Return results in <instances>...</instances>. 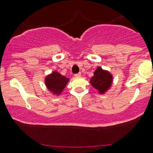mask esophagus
Here are the masks:
<instances>
[{
  "mask_svg": "<svg viewBox=\"0 0 153 153\" xmlns=\"http://www.w3.org/2000/svg\"><path fill=\"white\" fill-rule=\"evenodd\" d=\"M81 75V72H78V73H76V74H75V77H80Z\"/></svg>",
  "mask_w": 153,
  "mask_h": 153,
  "instance_id": "34e87169",
  "label": "esophagus"
}]
</instances>
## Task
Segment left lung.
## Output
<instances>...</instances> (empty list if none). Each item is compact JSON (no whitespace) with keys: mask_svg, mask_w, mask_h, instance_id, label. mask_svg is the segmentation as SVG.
<instances>
[{"mask_svg":"<svg viewBox=\"0 0 153 153\" xmlns=\"http://www.w3.org/2000/svg\"><path fill=\"white\" fill-rule=\"evenodd\" d=\"M112 81V76L109 72L103 70L101 67L97 68L94 72V76L91 78L92 86L103 94L110 87Z\"/></svg>","mask_w":153,"mask_h":153,"instance_id":"obj_1","label":"left lung"}]
</instances>
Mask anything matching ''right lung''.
<instances>
[{
    "mask_svg": "<svg viewBox=\"0 0 153 153\" xmlns=\"http://www.w3.org/2000/svg\"><path fill=\"white\" fill-rule=\"evenodd\" d=\"M69 79L62 76L57 72H53L46 78L45 82L47 88L55 94H59L65 87Z\"/></svg>",
    "mask_w": 153,
    "mask_h": 153,
    "instance_id": "right-lung-1",
    "label": "right lung"
}]
</instances>
